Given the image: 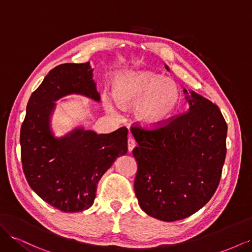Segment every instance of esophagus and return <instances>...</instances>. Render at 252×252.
<instances>
[{"instance_id": "34e87169", "label": "esophagus", "mask_w": 252, "mask_h": 252, "mask_svg": "<svg viewBox=\"0 0 252 252\" xmlns=\"http://www.w3.org/2000/svg\"><path fill=\"white\" fill-rule=\"evenodd\" d=\"M135 141L133 138H131V136H129L128 140H127V146H128V151L131 152L133 150V148L135 147Z\"/></svg>"}]
</instances>
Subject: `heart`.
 Listing matches in <instances>:
<instances>
[{"instance_id":"b5f03b06","label":"heart","mask_w":252,"mask_h":252,"mask_svg":"<svg viewBox=\"0 0 252 252\" xmlns=\"http://www.w3.org/2000/svg\"><path fill=\"white\" fill-rule=\"evenodd\" d=\"M112 93L119 107L127 109L133 106L135 122L147 128L168 123L182 102L177 83L149 70L118 73L112 81ZM104 102L109 108L113 107V101L108 94L104 95Z\"/></svg>"}]
</instances>
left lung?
Here are the masks:
<instances>
[{
  "label": "left lung",
  "mask_w": 252,
  "mask_h": 252,
  "mask_svg": "<svg viewBox=\"0 0 252 252\" xmlns=\"http://www.w3.org/2000/svg\"><path fill=\"white\" fill-rule=\"evenodd\" d=\"M184 94L187 112L152 130L131 127L138 143L132 151L136 199L143 211L164 222L185 219L207 204L226 157L227 124L220 108L194 91Z\"/></svg>",
  "instance_id": "left-lung-1"
}]
</instances>
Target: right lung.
I'll use <instances>...</instances> for the list:
<instances>
[{
  "mask_svg": "<svg viewBox=\"0 0 252 252\" xmlns=\"http://www.w3.org/2000/svg\"><path fill=\"white\" fill-rule=\"evenodd\" d=\"M93 71L89 62L51 69L30 96L21 127L22 166L29 186L64 212L88 209L102 175L127 152L126 127L106 134L83 127L62 138L52 133L50 117L59 98L74 94L100 101Z\"/></svg>",
  "mask_w": 252,
  "mask_h": 252,
  "instance_id": "add662e5",
  "label": "right lung"
}]
</instances>
